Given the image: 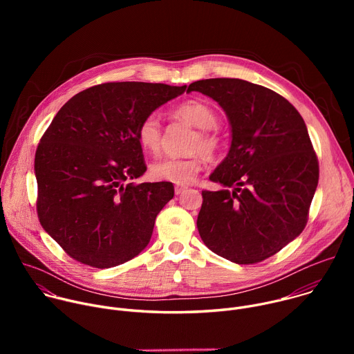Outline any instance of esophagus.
<instances>
[{"mask_svg":"<svg viewBox=\"0 0 354 354\" xmlns=\"http://www.w3.org/2000/svg\"><path fill=\"white\" fill-rule=\"evenodd\" d=\"M185 189H186V186H183V185H175V193L176 194H180Z\"/></svg>","mask_w":354,"mask_h":354,"instance_id":"obj_1","label":"esophagus"}]
</instances>
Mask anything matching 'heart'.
<instances>
[{
	"mask_svg": "<svg viewBox=\"0 0 354 354\" xmlns=\"http://www.w3.org/2000/svg\"><path fill=\"white\" fill-rule=\"evenodd\" d=\"M171 115L193 127L196 131L189 137L186 144L187 156L168 157L149 167V175L156 180L174 183L190 182L203 167V160H213L221 149L223 138L216 127L218 116L214 108L198 99H187L176 105ZM140 147L149 154H157L162 145V127L157 115L145 116L136 131Z\"/></svg>",
	"mask_w": 354,
	"mask_h": 354,
	"instance_id": "b5f03b06",
	"label": "heart"
}]
</instances>
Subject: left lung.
<instances>
[{"label":"left lung","instance_id":"left-lung-1","mask_svg":"<svg viewBox=\"0 0 354 354\" xmlns=\"http://www.w3.org/2000/svg\"><path fill=\"white\" fill-rule=\"evenodd\" d=\"M225 111L232 141L203 190L198 234L209 249L238 265L262 262L306 228L319 164L304 119L277 92L238 78L192 82Z\"/></svg>","mask_w":354,"mask_h":354}]
</instances>
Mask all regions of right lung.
I'll use <instances>...</instances> for the list:
<instances>
[{
  "label": "right lung",
  "instance_id": "1",
  "mask_svg": "<svg viewBox=\"0 0 354 354\" xmlns=\"http://www.w3.org/2000/svg\"><path fill=\"white\" fill-rule=\"evenodd\" d=\"M186 85L105 82L74 95L57 112L35 154L41 227L74 261L122 265L148 245L171 182L134 183L145 169L140 122Z\"/></svg>",
  "mask_w": 354,
  "mask_h": 354
}]
</instances>
